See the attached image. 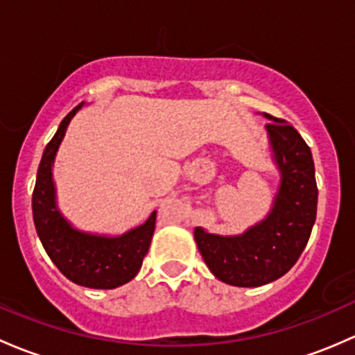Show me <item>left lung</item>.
<instances>
[{
	"label": "left lung",
	"instance_id": "8db88e82",
	"mask_svg": "<svg viewBox=\"0 0 355 355\" xmlns=\"http://www.w3.org/2000/svg\"><path fill=\"white\" fill-rule=\"evenodd\" d=\"M270 155L280 182L265 218L234 236L195 229L198 251L210 272L236 287H259L295 265L316 220L318 188L313 155L301 135L284 119L265 114Z\"/></svg>",
	"mask_w": 355,
	"mask_h": 355
}]
</instances>
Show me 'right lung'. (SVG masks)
Wrapping results in <instances>:
<instances>
[{
  "label": "right lung",
  "mask_w": 355,
  "mask_h": 355,
  "mask_svg": "<svg viewBox=\"0 0 355 355\" xmlns=\"http://www.w3.org/2000/svg\"><path fill=\"white\" fill-rule=\"evenodd\" d=\"M82 107L83 102L61 121L42 153L32 195V214L47 257L67 279L89 288H116L133 280L140 272L155 231L157 211H152L144 224L118 236L82 231L61 214L53 167L68 124Z\"/></svg>",
  "instance_id": "right-lung-1"
}]
</instances>
